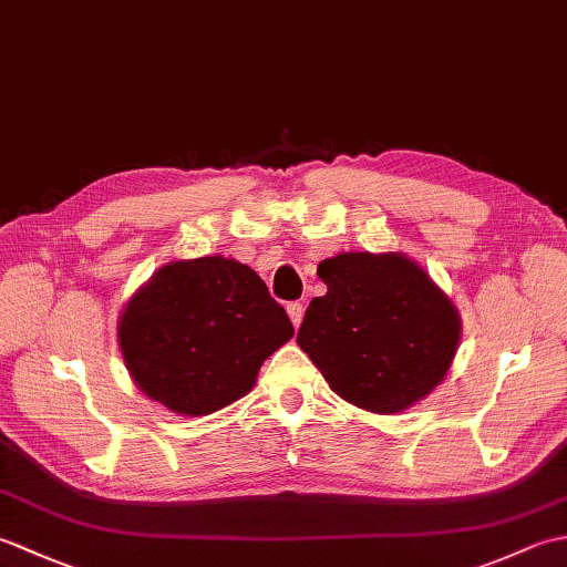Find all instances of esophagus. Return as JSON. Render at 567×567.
I'll use <instances>...</instances> for the list:
<instances>
[{
  "mask_svg": "<svg viewBox=\"0 0 567 567\" xmlns=\"http://www.w3.org/2000/svg\"><path fill=\"white\" fill-rule=\"evenodd\" d=\"M287 315H290V319H292V323H295V329H297L299 323H302V317H305L302 302H290V305H287Z\"/></svg>",
  "mask_w": 567,
  "mask_h": 567,
  "instance_id": "esophagus-1",
  "label": "esophagus"
}]
</instances>
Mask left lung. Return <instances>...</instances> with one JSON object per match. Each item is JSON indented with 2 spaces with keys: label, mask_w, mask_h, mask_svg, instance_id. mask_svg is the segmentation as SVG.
I'll return each instance as SVG.
<instances>
[{
  "label": "left lung",
  "mask_w": 567,
  "mask_h": 567,
  "mask_svg": "<svg viewBox=\"0 0 567 567\" xmlns=\"http://www.w3.org/2000/svg\"><path fill=\"white\" fill-rule=\"evenodd\" d=\"M317 275L329 292L311 299L297 343L331 390L378 414L424 400L461 339L451 299L400 252H341Z\"/></svg>",
  "instance_id": "obj_1"
}]
</instances>
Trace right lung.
I'll return each instance as SVG.
<instances>
[{
  "mask_svg": "<svg viewBox=\"0 0 567 567\" xmlns=\"http://www.w3.org/2000/svg\"><path fill=\"white\" fill-rule=\"evenodd\" d=\"M292 321L248 265L209 256L165 265L118 321L126 368L151 400L204 416L256 384Z\"/></svg>",
  "mask_w": 567,
  "mask_h": 567,
  "instance_id": "obj_1",
  "label": "right lung"
}]
</instances>
